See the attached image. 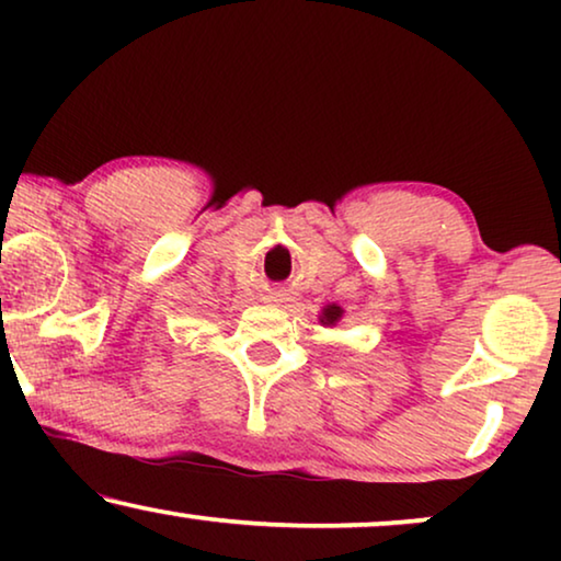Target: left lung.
Instances as JSON below:
<instances>
[{"label":"left lung","mask_w":561,"mask_h":561,"mask_svg":"<svg viewBox=\"0 0 561 561\" xmlns=\"http://www.w3.org/2000/svg\"><path fill=\"white\" fill-rule=\"evenodd\" d=\"M342 309H340V306H336V304H329L327 306V309L324 311H321V324H324V327H334L336 324V321H340L342 319Z\"/></svg>","instance_id":"8db88e82"}]
</instances>
